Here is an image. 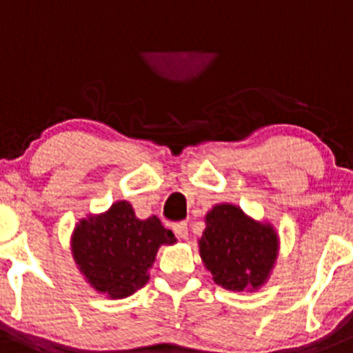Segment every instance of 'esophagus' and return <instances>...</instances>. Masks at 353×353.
<instances>
[{"label": "esophagus", "mask_w": 353, "mask_h": 353, "mask_svg": "<svg viewBox=\"0 0 353 353\" xmlns=\"http://www.w3.org/2000/svg\"><path fill=\"white\" fill-rule=\"evenodd\" d=\"M173 232L176 233V236H179V239H187V235H189V228H187V223L173 224Z\"/></svg>", "instance_id": "esophagus-1"}]
</instances>
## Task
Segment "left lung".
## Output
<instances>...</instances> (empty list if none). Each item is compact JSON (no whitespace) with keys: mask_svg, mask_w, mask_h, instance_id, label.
Wrapping results in <instances>:
<instances>
[{"mask_svg":"<svg viewBox=\"0 0 353 353\" xmlns=\"http://www.w3.org/2000/svg\"><path fill=\"white\" fill-rule=\"evenodd\" d=\"M199 256L215 285L232 292H254L267 283L277 260L279 236L269 223H258L230 203L205 215Z\"/></svg>","mask_w":353,"mask_h":353,"instance_id":"8db88e82","label":"left lung"}]
</instances>
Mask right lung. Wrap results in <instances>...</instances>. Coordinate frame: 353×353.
I'll use <instances>...</instances> for the list:
<instances>
[{
	"instance_id": "right-lung-1",
	"label": "right lung",
	"mask_w": 353,
	"mask_h": 353,
	"mask_svg": "<svg viewBox=\"0 0 353 353\" xmlns=\"http://www.w3.org/2000/svg\"><path fill=\"white\" fill-rule=\"evenodd\" d=\"M176 242L152 215L138 219L129 201L81 219L72 233V256L86 281L111 299H125L148 283L161 245Z\"/></svg>"
}]
</instances>
